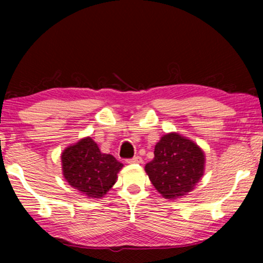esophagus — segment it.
I'll return each mask as SVG.
<instances>
[{
  "instance_id": "obj_1",
  "label": "esophagus",
  "mask_w": 263,
  "mask_h": 263,
  "mask_svg": "<svg viewBox=\"0 0 263 263\" xmlns=\"http://www.w3.org/2000/svg\"><path fill=\"white\" fill-rule=\"evenodd\" d=\"M127 163L128 164H140V163H142V158L139 157V156H136L134 158H132V159H128Z\"/></svg>"
}]
</instances>
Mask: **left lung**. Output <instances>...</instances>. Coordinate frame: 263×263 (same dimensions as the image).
Listing matches in <instances>:
<instances>
[{"label":"left lung","mask_w":263,"mask_h":263,"mask_svg":"<svg viewBox=\"0 0 263 263\" xmlns=\"http://www.w3.org/2000/svg\"><path fill=\"white\" fill-rule=\"evenodd\" d=\"M206 156L202 148L178 133L163 135L154 147V158L146 164L157 192L168 200L184 197L204 174Z\"/></svg>","instance_id":"obj_1"}]
</instances>
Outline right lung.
Returning a JSON list of instances; mask_svg holds the SVG:
<instances>
[{"instance_id": "1", "label": "right lung", "mask_w": 263, "mask_h": 263, "mask_svg": "<svg viewBox=\"0 0 263 263\" xmlns=\"http://www.w3.org/2000/svg\"><path fill=\"white\" fill-rule=\"evenodd\" d=\"M63 177L82 195L102 199L117 181L123 164L111 154L100 152L95 140L82 138L61 154Z\"/></svg>"}]
</instances>
